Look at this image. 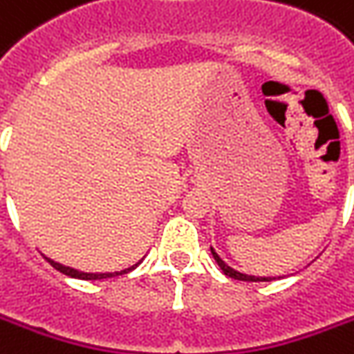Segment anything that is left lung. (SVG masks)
Returning <instances> with one entry per match:
<instances>
[{
	"instance_id": "8db88e82",
	"label": "left lung",
	"mask_w": 354,
	"mask_h": 354,
	"mask_svg": "<svg viewBox=\"0 0 354 354\" xmlns=\"http://www.w3.org/2000/svg\"><path fill=\"white\" fill-rule=\"evenodd\" d=\"M211 254H213V258H215V261L218 263V268L223 269V273H225V275H228L230 279H238V281H250V283H258V281H273L271 277H254V275H244V273H238V271H234L232 268H228L227 263L218 258L217 252H215L213 248H211Z\"/></svg>"
}]
</instances>
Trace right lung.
Segmentation results:
<instances>
[{
    "label": "right lung",
    "instance_id": "obj_1",
    "mask_svg": "<svg viewBox=\"0 0 354 354\" xmlns=\"http://www.w3.org/2000/svg\"><path fill=\"white\" fill-rule=\"evenodd\" d=\"M50 261V266L52 268H56L59 273H64V275H69V277H75V279H85V281H96V279H108V277H116V275H124V273H129L131 269L137 268L136 266H131V268L124 269V271H116V273H83V271H77L73 268H67V266H62V263H57L54 259L46 258Z\"/></svg>",
    "mask_w": 354,
    "mask_h": 354
}]
</instances>
